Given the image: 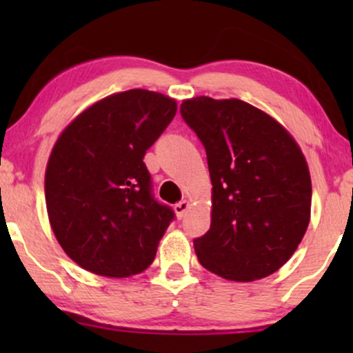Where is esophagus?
<instances>
[{
	"mask_svg": "<svg viewBox=\"0 0 353 353\" xmlns=\"http://www.w3.org/2000/svg\"><path fill=\"white\" fill-rule=\"evenodd\" d=\"M188 209H189V202L188 201H179L176 205H174V210H176L177 217H179V219L184 217V214L188 212Z\"/></svg>",
	"mask_w": 353,
	"mask_h": 353,
	"instance_id": "esophagus-1",
	"label": "esophagus"
}]
</instances>
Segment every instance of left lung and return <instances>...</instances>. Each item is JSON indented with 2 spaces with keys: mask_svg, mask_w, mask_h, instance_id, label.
<instances>
[{
  "mask_svg": "<svg viewBox=\"0 0 353 353\" xmlns=\"http://www.w3.org/2000/svg\"><path fill=\"white\" fill-rule=\"evenodd\" d=\"M181 116L204 145L212 181V219L194 239L197 259L228 281L274 274L309 228L312 184L301 148L241 99H188Z\"/></svg>",
  "mask_w": 353,
  "mask_h": 353,
  "instance_id": "8db88e82",
  "label": "left lung"
}]
</instances>
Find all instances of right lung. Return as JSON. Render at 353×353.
Instances as JSON below:
<instances>
[{"instance_id":"right-lung-1","label":"right lung","mask_w":353,"mask_h":353,"mask_svg":"<svg viewBox=\"0 0 353 353\" xmlns=\"http://www.w3.org/2000/svg\"><path fill=\"white\" fill-rule=\"evenodd\" d=\"M176 111L164 94L129 89L81 112L56 141L44 179L48 216L83 269L129 277L152 264L176 214L154 197L143 159Z\"/></svg>"}]
</instances>
